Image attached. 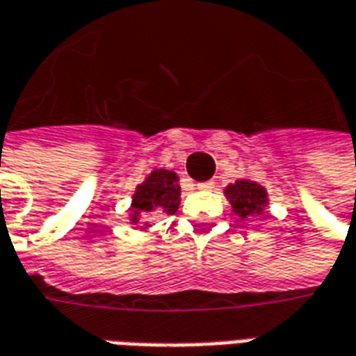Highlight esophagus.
Instances as JSON below:
<instances>
[{
  "label": "esophagus",
  "instance_id": "esophagus-1",
  "mask_svg": "<svg viewBox=\"0 0 356 356\" xmlns=\"http://www.w3.org/2000/svg\"><path fill=\"white\" fill-rule=\"evenodd\" d=\"M213 183L212 181H206V183H198V191H212Z\"/></svg>",
  "mask_w": 356,
  "mask_h": 356
}]
</instances>
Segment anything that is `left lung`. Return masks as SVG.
Segmentation results:
<instances>
[{"label":"left lung","instance_id":"8db88e82","mask_svg":"<svg viewBox=\"0 0 356 356\" xmlns=\"http://www.w3.org/2000/svg\"><path fill=\"white\" fill-rule=\"evenodd\" d=\"M223 195L231 204V212L241 221L264 216L270 206V196L266 186L248 177H241L235 183H229L223 188Z\"/></svg>","mask_w":356,"mask_h":356}]
</instances>
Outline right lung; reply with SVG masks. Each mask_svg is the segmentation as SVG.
<instances>
[{"instance_id":"obj_1","label":"right lung","mask_w":356,"mask_h":356,"mask_svg":"<svg viewBox=\"0 0 356 356\" xmlns=\"http://www.w3.org/2000/svg\"><path fill=\"white\" fill-rule=\"evenodd\" d=\"M181 204V186H179V175L170 170H154L144 177L143 183H138L135 193L131 196L129 225H144L140 231L148 233L152 218L160 216H171L179 210Z\"/></svg>"}]
</instances>
